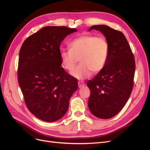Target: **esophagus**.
<instances>
[{"mask_svg": "<svg viewBox=\"0 0 150 150\" xmlns=\"http://www.w3.org/2000/svg\"><path fill=\"white\" fill-rule=\"evenodd\" d=\"M84 85H85V84L84 82H81V81H79L78 82V87L79 88L83 87V86H84Z\"/></svg>", "mask_w": 150, "mask_h": 150, "instance_id": "1", "label": "esophagus"}]
</instances>
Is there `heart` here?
Here are the masks:
<instances>
[{"mask_svg":"<svg viewBox=\"0 0 150 150\" xmlns=\"http://www.w3.org/2000/svg\"><path fill=\"white\" fill-rule=\"evenodd\" d=\"M69 49L61 50L62 64L69 71L74 69L79 60L81 64L71 72L74 78L83 80L91 73L97 74L105 67L110 52L105 38L93 35H84L74 39L69 44Z\"/></svg>","mask_w":150,"mask_h":150,"instance_id":"heart-1","label":"heart"}]
</instances>
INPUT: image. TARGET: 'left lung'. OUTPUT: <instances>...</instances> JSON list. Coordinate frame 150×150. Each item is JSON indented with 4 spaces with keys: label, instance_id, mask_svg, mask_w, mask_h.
Wrapping results in <instances>:
<instances>
[{
    "label": "left lung",
    "instance_id": "8db88e82",
    "mask_svg": "<svg viewBox=\"0 0 150 150\" xmlns=\"http://www.w3.org/2000/svg\"><path fill=\"white\" fill-rule=\"evenodd\" d=\"M100 31L108 42L106 64L87 86L91 94L88 105L98 118L109 119L125 106L132 91L135 61L128 40L121 32L105 25L91 27L89 31Z\"/></svg>",
    "mask_w": 150,
    "mask_h": 150
}]
</instances>
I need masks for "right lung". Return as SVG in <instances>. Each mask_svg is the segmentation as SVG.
<instances>
[{"instance_id":"obj_1","label":"right lung","mask_w":150,"mask_h":150,"mask_svg":"<svg viewBox=\"0 0 150 150\" xmlns=\"http://www.w3.org/2000/svg\"><path fill=\"white\" fill-rule=\"evenodd\" d=\"M77 31L65 26L44 27L27 38L20 49L18 83L28 110L42 121L64 116L78 89V80L61 67L60 57L61 42Z\"/></svg>"}]
</instances>
